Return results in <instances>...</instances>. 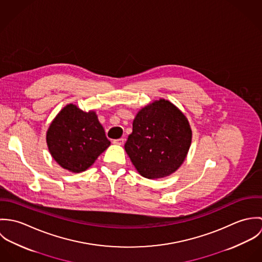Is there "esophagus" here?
Masks as SVG:
<instances>
[{"label": "esophagus", "mask_w": 262, "mask_h": 262, "mask_svg": "<svg viewBox=\"0 0 262 262\" xmlns=\"http://www.w3.org/2000/svg\"><path fill=\"white\" fill-rule=\"evenodd\" d=\"M124 142H125V139H124V138H119V139L113 140V143L116 144V145H123Z\"/></svg>", "instance_id": "1"}]
</instances>
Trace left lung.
Returning a JSON list of instances; mask_svg holds the SVG:
<instances>
[{
    "label": "left lung",
    "instance_id": "1",
    "mask_svg": "<svg viewBox=\"0 0 262 262\" xmlns=\"http://www.w3.org/2000/svg\"><path fill=\"white\" fill-rule=\"evenodd\" d=\"M191 142L186 116L165 100L153 102L136 115L125 150L146 179L165 178L184 162Z\"/></svg>",
    "mask_w": 262,
    "mask_h": 262
}]
</instances>
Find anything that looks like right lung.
<instances>
[{"label":"right lung","instance_id":"right-lung-1","mask_svg":"<svg viewBox=\"0 0 262 262\" xmlns=\"http://www.w3.org/2000/svg\"><path fill=\"white\" fill-rule=\"evenodd\" d=\"M46 141L55 161L73 172L88 169L111 144L96 113L83 112L73 104L51 123Z\"/></svg>","mask_w":262,"mask_h":262}]
</instances>
